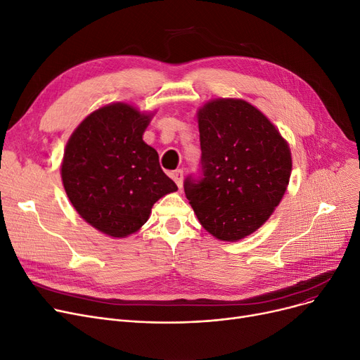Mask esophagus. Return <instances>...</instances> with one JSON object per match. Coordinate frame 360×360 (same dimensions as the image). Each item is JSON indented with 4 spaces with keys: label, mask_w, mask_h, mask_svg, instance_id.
<instances>
[{
    "label": "esophagus",
    "mask_w": 360,
    "mask_h": 360,
    "mask_svg": "<svg viewBox=\"0 0 360 360\" xmlns=\"http://www.w3.org/2000/svg\"><path fill=\"white\" fill-rule=\"evenodd\" d=\"M170 178L175 181V184L178 185V188L182 186V179H184V170L182 169H176L174 172H170Z\"/></svg>",
    "instance_id": "obj_1"
}]
</instances>
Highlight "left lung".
<instances>
[{"mask_svg": "<svg viewBox=\"0 0 360 360\" xmlns=\"http://www.w3.org/2000/svg\"><path fill=\"white\" fill-rule=\"evenodd\" d=\"M197 117L201 176L185 179V195L207 232L236 242L261 228L285 195L290 148L247 101H209Z\"/></svg>", "mask_w": 360, "mask_h": 360, "instance_id": "1", "label": "left lung"}]
</instances>
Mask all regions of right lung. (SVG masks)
<instances>
[{
	"instance_id": "right-lung-1",
	"label": "right lung",
	"mask_w": 360,
	"mask_h": 360,
	"mask_svg": "<svg viewBox=\"0 0 360 360\" xmlns=\"http://www.w3.org/2000/svg\"><path fill=\"white\" fill-rule=\"evenodd\" d=\"M150 120L128 103H109L86 117L65 146L61 178L67 197L108 236L137 232L153 204L178 190L162 170L158 151L143 141Z\"/></svg>"
}]
</instances>
